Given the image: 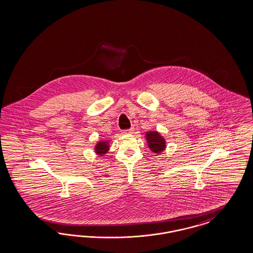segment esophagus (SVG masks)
I'll list each match as a JSON object with an SVG mask.
<instances>
[{
  "label": "esophagus",
  "instance_id": "1",
  "mask_svg": "<svg viewBox=\"0 0 253 253\" xmlns=\"http://www.w3.org/2000/svg\"><path fill=\"white\" fill-rule=\"evenodd\" d=\"M133 130H134V128L133 127H131L130 129H128V130H123V134H131L132 132H133Z\"/></svg>",
  "mask_w": 253,
  "mask_h": 253
}]
</instances>
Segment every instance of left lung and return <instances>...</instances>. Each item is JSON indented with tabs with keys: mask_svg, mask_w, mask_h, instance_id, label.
Listing matches in <instances>:
<instances>
[{
	"mask_svg": "<svg viewBox=\"0 0 253 253\" xmlns=\"http://www.w3.org/2000/svg\"><path fill=\"white\" fill-rule=\"evenodd\" d=\"M145 136L147 146L153 153L161 154L166 149V140L158 130L146 131Z\"/></svg>",
	"mask_w": 253,
	"mask_h": 253,
	"instance_id": "8db88e82",
	"label": "left lung"
}]
</instances>
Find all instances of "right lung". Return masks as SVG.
I'll return each mask as SVG.
<instances>
[{"label": "right lung", "mask_w": 253, "mask_h": 253, "mask_svg": "<svg viewBox=\"0 0 253 253\" xmlns=\"http://www.w3.org/2000/svg\"><path fill=\"white\" fill-rule=\"evenodd\" d=\"M109 140H99L97 141V143L94 146V153L96 154L99 157H103L106 154H107L108 150H109Z\"/></svg>", "instance_id": "1"}]
</instances>
